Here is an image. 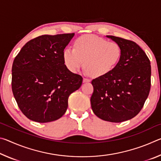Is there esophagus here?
I'll use <instances>...</instances> for the list:
<instances>
[{"instance_id": "obj_1", "label": "esophagus", "mask_w": 161, "mask_h": 161, "mask_svg": "<svg viewBox=\"0 0 161 161\" xmlns=\"http://www.w3.org/2000/svg\"><path fill=\"white\" fill-rule=\"evenodd\" d=\"M91 80L89 78H86V77H84L83 78V82H89V81H90Z\"/></svg>"}]
</instances>
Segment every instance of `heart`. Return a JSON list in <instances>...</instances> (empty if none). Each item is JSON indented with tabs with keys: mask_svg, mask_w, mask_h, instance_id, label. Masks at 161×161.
<instances>
[{
	"mask_svg": "<svg viewBox=\"0 0 161 161\" xmlns=\"http://www.w3.org/2000/svg\"><path fill=\"white\" fill-rule=\"evenodd\" d=\"M122 55L119 43L94 35H86L75 40L74 48L67 47L63 53L68 69L76 72L84 65L92 76L101 77L111 72Z\"/></svg>",
	"mask_w": 161,
	"mask_h": 161,
	"instance_id": "heart-1",
	"label": "heart"
}]
</instances>
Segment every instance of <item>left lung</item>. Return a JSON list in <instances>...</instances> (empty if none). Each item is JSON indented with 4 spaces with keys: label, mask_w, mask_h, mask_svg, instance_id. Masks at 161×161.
Returning <instances> with one entry per match:
<instances>
[{
    "label": "left lung",
    "mask_w": 161,
    "mask_h": 161,
    "mask_svg": "<svg viewBox=\"0 0 161 161\" xmlns=\"http://www.w3.org/2000/svg\"><path fill=\"white\" fill-rule=\"evenodd\" d=\"M107 37L119 43L122 55L111 72L92 81L94 92L90 102L97 116L120 123L142 109L151 89V62L136 42L112 35Z\"/></svg>",
    "instance_id": "left-lung-1"
}]
</instances>
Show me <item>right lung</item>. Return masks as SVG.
I'll list each match as a JSON object with an SVG mask.
<instances>
[{"label":"right lung","instance_id":"1","mask_svg":"<svg viewBox=\"0 0 161 161\" xmlns=\"http://www.w3.org/2000/svg\"><path fill=\"white\" fill-rule=\"evenodd\" d=\"M75 33L44 35L30 40L15 58L12 91L20 111L39 123L64 115L69 95L81 86L83 78L67 69L64 50Z\"/></svg>","mask_w":161,"mask_h":161}]
</instances>
